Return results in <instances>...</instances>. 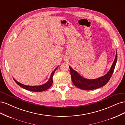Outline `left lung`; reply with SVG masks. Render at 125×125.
Returning a JSON list of instances; mask_svg holds the SVG:
<instances>
[{"mask_svg":"<svg viewBox=\"0 0 125 125\" xmlns=\"http://www.w3.org/2000/svg\"><path fill=\"white\" fill-rule=\"evenodd\" d=\"M117 60V52L116 51L115 58L109 71L103 76L95 79H88L82 77L76 71L74 70L70 66H69L72 81L75 86L79 89L84 90H92L101 88L105 85L109 81L114 72Z\"/></svg>","mask_w":125,"mask_h":125,"instance_id":"obj_1","label":"left lung"}]
</instances>
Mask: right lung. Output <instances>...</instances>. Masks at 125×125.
<instances>
[{
    "mask_svg": "<svg viewBox=\"0 0 125 125\" xmlns=\"http://www.w3.org/2000/svg\"><path fill=\"white\" fill-rule=\"evenodd\" d=\"M58 67L56 68L52 72V73H51V75L50 76V78L49 79V80L45 83L41 85H35V86H30V85H24L23 84H21V83L18 82L17 81H16L15 79L13 78L14 80L21 87H22V88H23L24 89H26L29 91H33V92H42V91H45L47 90L48 89H49L50 87L52 85V77H53L54 74L55 73V72L56 71V70L57 68Z\"/></svg>",
    "mask_w": 125,
    "mask_h": 125,
    "instance_id": "right-lung-1",
    "label": "right lung"
}]
</instances>
